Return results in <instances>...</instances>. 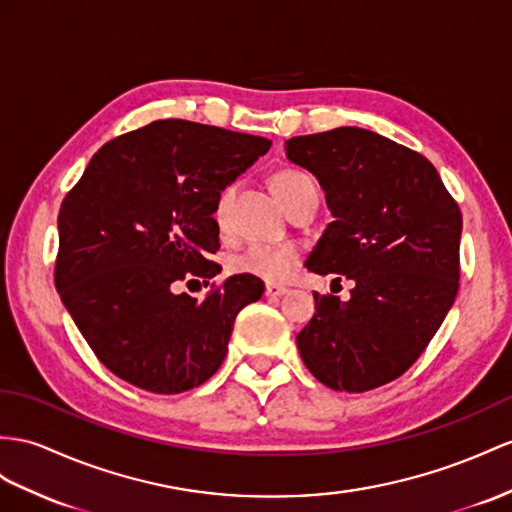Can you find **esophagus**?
I'll use <instances>...</instances> for the list:
<instances>
[{
  "label": "esophagus",
  "instance_id": "34e87169",
  "mask_svg": "<svg viewBox=\"0 0 512 512\" xmlns=\"http://www.w3.org/2000/svg\"><path fill=\"white\" fill-rule=\"evenodd\" d=\"M290 290H287L285 285H277V283H268L266 285V296H272V298H277V296H283V294H287Z\"/></svg>",
  "mask_w": 512,
  "mask_h": 512
}]
</instances>
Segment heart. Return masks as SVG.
Wrapping results in <instances>:
<instances>
[{
	"instance_id": "obj_1",
	"label": "heart",
	"mask_w": 512,
	"mask_h": 512,
	"mask_svg": "<svg viewBox=\"0 0 512 512\" xmlns=\"http://www.w3.org/2000/svg\"><path fill=\"white\" fill-rule=\"evenodd\" d=\"M316 188V181L305 170H279L277 175L272 177V190L279 196L283 205L290 203L294 196H298L303 190ZM233 196V186H227L218 194L216 205H214V220L222 227L227 220V209ZM300 261V248L292 242H279V244H268V242H257L251 244L231 259V270L238 274H251V277L264 279V281H283L292 274V270L298 266Z\"/></svg>"
}]
</instances>
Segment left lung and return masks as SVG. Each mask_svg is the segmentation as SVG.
Segmentation results:
<instances>
[{
	"instance_id": "8db88e82",
	"label": "left lung",
	"mask_w": 512,
	"mask_h": 512,
	"mask_svg": "<svg viewBox=\"0 0 512 512\" xmlns=\"http://www.w3.org/2000/svg\"><path fill=\"white\" fill-rule=\"evenodd\" d=\"M316 175L333 222L307 268L350 279L348 300L316 298L296 344L307 370L361 393L402 376L435 337L458 292L463 216L424 155L361 127L285 142Z\"/></svg>"
}]
</instances>
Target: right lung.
<instances>
[{"label":"right lung","instance_id":"right-lung-1","mask_svg":"<svg viewBox=\"0 0 512 512\" xmlns=\"http://www.w3.org/2000/svg\"><path fill=\"white\" fill-rule=\"evenodd\" d=\"M270 140L190 121H155L103 144L58 214L56 290L97 359L123 381L181 393L212 378L235 316L264 294L231 277L205 300L179 285L214 279L218 194Z\"/></svg>","mask_w":512,"mask_h":512}]
</instances>
